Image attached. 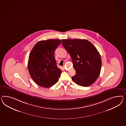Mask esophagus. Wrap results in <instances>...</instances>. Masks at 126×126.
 Listing matches in <instances>:
<instances>
[{
    "instance_id": "1",
    "label": "esophagus",
    "mask_w": 126,
    "mask_h": 126,
    "mask_svg": "<svg viewBox=\"0 0 126 126\" xmlns=\"http://www.w3.org/2000/svg\"><path fill=\"white\" fill-rule=\"evenodd\" d=\"M63 68H65V66H63Z\"/></svg>"
}]
</instances>
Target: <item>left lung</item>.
<instances>
[{
  "mask_svg": "<svg viewBox=\"0 0 126 126\" xmlns=\"http://www.w3.org/2000/svg\"><path fill=\"white\" fill-rule=\"evenodd\" d=\"M62 44L70 54L76 75L73 81L82 87L94 83L99 77L101 68V59L97 48L86 39H62Z\"/></svg>",
  "mask_w": 126,
  "mask_h": 126,
  "instance_id": "1",
  "label": "left lung"
}]
</instances>
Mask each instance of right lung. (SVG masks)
<instances>
[{
	"mask_svg": "<svg viewBox=\"0 0 126 126\" xmlns=\"http://www.w3.org/2000/svg\"><path fill=\"white\" fill-rule=\"evenodd\" d=\"M61 44V39L42 40L37 43L31 50L27 64L28 72L40 87H50L59 79L62 70L57 66L54 53Z\"/></svg>",
	"mask_w": 126,
	"mask_h": 126,
	"instance_id": "right-lung-1",
	"label": "right lung"
}]
</instances>
